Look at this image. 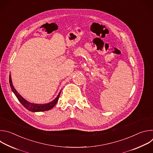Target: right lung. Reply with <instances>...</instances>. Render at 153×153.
Wrapping results in <instances>:
<instances>
[{
  "label": "right lung",
  "mask_w": 153,
  "mask_h": 153,
  "mask_svg": "<svg viewBox=\"0 0 153 153\" xmlns=\"http://www.w3.org/2000/svg\"><path fill=\"white\" fill-rule=\"evenodd\" d=\"M9 82H10V85L11 88L13 92L14 93V94L16 95V96L17 97V98L19 100V102L22 104V105L25 108H27L28 110L32 111V112H40V111H48V110H51V109H52L55 106V105L57 103V102L59 100V96H60V92L59 93V94H58L57 97L53 101H52L48 103H47V104L31 103H30L28 101H27L25 99H24L15 90V88H14V86L13 85V83H12L11 75H10Z\"/></svg>",
  "instance_id": "obj_1"
}]
</instances>
